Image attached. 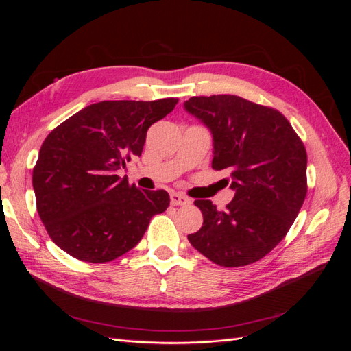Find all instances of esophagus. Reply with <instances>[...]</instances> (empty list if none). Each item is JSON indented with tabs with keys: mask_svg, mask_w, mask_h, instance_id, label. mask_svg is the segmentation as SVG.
I'll use <instances>...</instances> for the list:
<instances>
[{
	"mask_svg": "<svg viewBox=\"0 0 351 351\" xmlns=\"http://www.w3.org/2000/svg\"><path fill=\"white\" fill-rule=\"evenodd\" d=\"M190 204V199L180 195V193H171V205L173 206H184Z\"/></svg>",
	"mask_w": 351,
	"mask_h": 351,
	"instance_id": "34e87169",
	"label": "esophagus"
}]
</instances>
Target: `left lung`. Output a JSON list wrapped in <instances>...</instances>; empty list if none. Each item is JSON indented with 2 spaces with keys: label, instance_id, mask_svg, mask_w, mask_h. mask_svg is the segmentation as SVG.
<instances>
[{
  "label": "left lung",
  "instance_id": "obj_1",
  "mask_svg": "<svg viewBox=\"0 0 351 351\" xmlns=\"http://www.w3.org/2000/svg\"><path fill=\"white\" fill-rule=\"evenodd\" d=\"M212 134V168L228 169L234 197L226 210L195 200L204 226L187 239L221 267L262 259L284 239L306 197V149L285 117L236 95L183 104Z\"/></svg>",
  "mask_w": 351,
  "mask_h": 351
}]
</instances>
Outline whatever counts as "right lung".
<instances>
[{
    "label": "right lung",
    "mask_w": 351,
    "mask_h": 351,
    "mask_svg": "<svg viewBox=\"0 0 351 351\" xmlns=\"http://www.w3.org/2000/svg\"><path fill=\"white\" fill-rule=\"evenodd\" d=\"M177 102L102 101L47 136L32 183L42 224L60 249L83 262L114 261L168 208L165 190H139L119 171L142 155L147 129Z\"/></svg>",
    "instance_id": "right-lung-1"
}]
</instances>
